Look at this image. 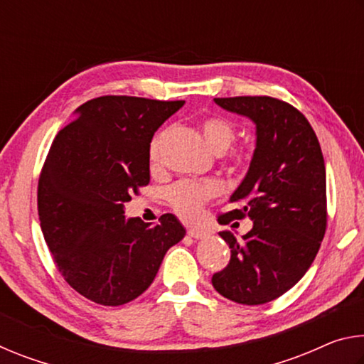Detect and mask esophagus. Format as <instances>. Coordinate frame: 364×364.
<instances>
[{"label":"esophagus","instance_id":"34e87169","mask_svg":"<svg viewBox=\"0 0 364 364\" xmlns=\"http://www.w3.org/2000/svg\"><path fill=\"white\" fill-rule=\"evenodd\" d=\"M188 234L193 239H204V237H207L208 234L205 232V231H200V230H189L188 231Z\"/></svg>","mask_w":364,"mask_h":364}]
</instances>
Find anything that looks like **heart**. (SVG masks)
<instances>
[{"mask_svg": "<svg viewBox=\"0 0 364 364\" xmlns=\"http://www.w3.org/2000/svg\"><path fill=\"white\" fill-rule=\"evenodd\" d=\"M200 132L207 146L210 147L215 154L226 152L234 144V141H236L237 136L236 128L232 127V123L220 115L205 117V119L200 122ZM167 134L168 132L164 130L157 133L151 141L149 160L152 168L159 167L160 147H162ZM230 160L234 167L237 168L245 165V157L241 156V154H232ZM220 191L221 188L217 181L197 183L184 180L173 184V186L168 189V200L171 207L175 208V212L178 215H181L183 218L196 220L200 215L202 208H204L207 202L213 199V197H217L220 194Z\"/></svg>", "mask_w": 364, "mask_h": 364, "instance_id": "heart-1", "label": "heart"}]
</instances>
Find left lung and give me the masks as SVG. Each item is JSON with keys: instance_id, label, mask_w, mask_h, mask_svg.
Listing matches in <instances>:
<instances>
[{"instance_id": "obj_1", "label": "left lung", "mask_w": 364, "mask_h": 364, "mask_svg": "<svg viewBox=\"0 0 364 364\" xmlns=\"http://www.w3.org/2000/svg\"><path fill=\"white\" fill-rule=\"evenodd\" d=\"M215 102L255 123L257 146L247 175L230 199L232 208L218 217L220 225L250 218L254 226L242 239L220 232L231 258L212 276V284L236 304L262 305L297 284L321 245L328 225L321 146L305 115L276 97H215Z\"/></svg>"}]
</instances>
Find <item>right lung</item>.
I'll return each mask as SVG.
<instances>
[{
  "instance_id": "right-lung-1",
  "label": "right lung",
  "mask_w": 364,
  "mask_h": 364,
  "mask_svg": "<svg viewBox=\"0 0 364 364\" xmlns=\"http://www.w3.org/2000/svg\"><path fill=\"white\" fill-rule=\"evenodd\" d=\"M183 104L95 97L53 141L38 180L41 231L59 273L91 301L119 306L139 297L186 234L171 213L159 225L123 215L149 184L154 133Z\"/></svg>"
}]
</instances>
